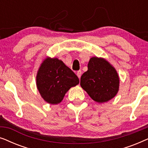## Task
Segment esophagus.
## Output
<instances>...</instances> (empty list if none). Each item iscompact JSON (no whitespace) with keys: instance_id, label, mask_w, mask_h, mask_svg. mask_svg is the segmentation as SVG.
<instances>
[{"instance_id":"34e87169","label":"esophagus","mask_w":148,"mask_h":148,"mask_svg":"<svg viewBox=\"0 0 148 148\" xmlns=\"http://www.w3.org/2000/svg\"><path fill=\"white\" fill-rule=\"evenodd\" d=\"M82 71H81V70L78 71L77 72V77L79 79L81 77V76H82Z\"/></svg>"}]
</instances>
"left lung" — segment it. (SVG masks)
Listing matches in <instances>:
<instances>
[{
  "label": "left lung",
  "instance_id": "8db88e82",
  "mask_svg": "<svg viewBox=\"0 0 148 148\" xmlns=\"http://www.w3.org/2000/svg\"><path fill=\"white\" fill-rule=\"evenodd\" d=\"M80 85L96 102H106L118 92L119 77L115 69L106 60L92 57L88 71L81 77Z\"/></svg>",
  "mask_w": 148,
  "mask_h": 148
}]
</instances>
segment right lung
Instances as JSON below:
<instances>
[{"label": "right lung", "mask_w": 148, "mask_h": 148, "mask_svg": "<svg viewBox=\"0 0 148 148\" xmlns=\"http://www.w3.org/2000/svg\"><path fill=\"white\" fill-rule=\"evenodd\" d=\"M79 83V78L73 71L56 58L44 60L36 77L40 95L51 104L60 103L66 92Z\"/></svg>", "instance_id": "obj_1"}]
</instances>
